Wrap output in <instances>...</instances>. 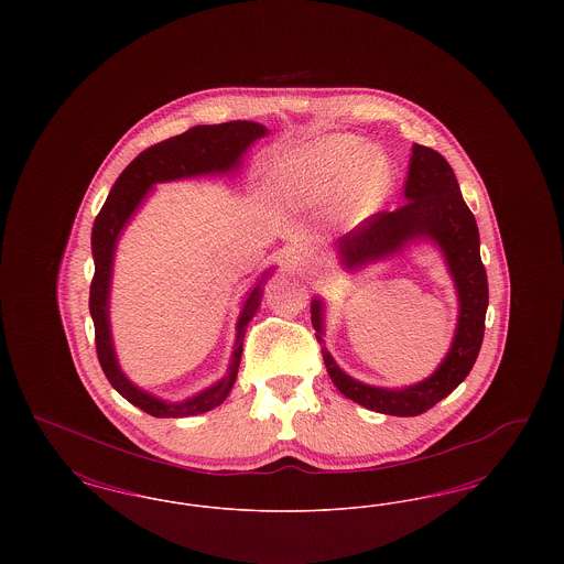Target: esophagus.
Masks as SVG:
<instances>
[{"label":"esophagus","instance_id":"34e87169","mask_svg":"<svg viewBox=\"0 0 564 564\" xmlns=\"http://www.w3.org/2000/svg\"><path fill=\"white\" fill-rule=\"evenodd\" d=\"M288 262L294 267V269H311L313 264V253L308 247H302V245H295L290 251H288Z\"/></svg>","mask_w":564,"mask_h":564}]
</instances>
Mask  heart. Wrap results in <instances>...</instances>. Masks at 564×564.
<instances>
[{
	"label": "heart",
	"mask_w": 564,
	"mask_h": 564,
	"mask_svg": "<svg viewBox=\"0 0 564 564\" xmlns=\"http://www.w3.org/2000/svg\"><path fill=\"white\" fill-rule=\"evenodd\" d=\"M274 189L288 203H325L350 182L349 212L370 214L384 198L391 173L382 154L350 134H332L283 156L274 166Z\"/></svg>",
	"instance_id": "b5f03b06"
}]
</instances>
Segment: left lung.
<instances>
[{
    "mask_svg": "<svg viewBox=\"0 0 564 564\" xmlns=\"http://www.w3.org/2000/svg\"><path fill=\"white\" fill-rule=\"evenodd\" d=\"M405 203L395 212H378L338 239L347 267L382 258L403 242L427 237L440 245L458 292L460 313L451 352L427 380L408 389H376L345 375L322 347L323 361L338 391L359 405L393 416H416L451 395L471 372L482 347L484 319L488 308V279L480 258V232L476 217L456 182L448 161L425 145L414 143L405 177ZM313 325L322 338V304L313 302Z\"/></svg>",
    "mask_w": 564,
    "mask_h": 564,
    "instance_id": "1",
    "label": "left lung"
}]
</instances>
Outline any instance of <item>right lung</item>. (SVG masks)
Segmentation results:
<instances>
[{"instance_id": "obj_1", "label": "right lung", "mask_w": 564, "mask_h": 564, "mask_svg": "<svg viewBox=\"0 0 564 564\" xmlns=\"http://www.w3.org/2000/svg\"><path fill=\"white\" fill-rule=\"evenodd\" d=\"M262 134H267V129L258 122L232 120V122H221V124L192 127L186 133L150 145L120 173L113 188L109 189L106 205L101 207V212L95 219V226H93L95 274L90 281L88 304H90V315L95 323L97 357H99L104 375L108 376L109 384L124 400H129L152 416H159V419L194 416V414L214 410L215 405H219L228 398V393L235 384V378H237L239 364H241L245 325L249 323L260 306L262 281L251 290V294L247 295V300H245L241 319L237 325L232 366H230L228 376L188 402H161L131 384L116 364L108 322L109 276H111V260H113L116 239L152 184L180 180V177H192V175H200V173L228 171L239 162L242 152L249 148V143H253Z\"/></svg>"}]
</instances>
